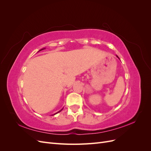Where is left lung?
<instances>
[{"mask_svg": "<svg viewBox=\"0 0 151 151\" xmlns=\"http://www.w3.org/2000/svg\"><path fill=\"white\" fill-rule=\"evenodd\" d=\"M117 57H118V56H117Z\"/></svg>", "mask_w": 151, "mask_h": 151, "instance_id": "left-lung-1", "label": "left lung"}]
</instances>
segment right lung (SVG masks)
<instances>
[{
  "label": "right lung",
  "instance_id": "add662e5",
  "mask_svg": "<svg viewBox=\"0 0 151 151\" xmlns=\"http://www.w3.org/2000/svg\"><path fill=\"white\" fill-rule=\"evenodd\" d=\"M42 50H43V49H42ZM41 50H40V51H41ZM62 109H61V110H60V111H62ZM60 111H59L58 112H60ZM58 112H57V113H58ZM55 114H56V113H55ZM55 114H54V115H55Z\"/></svg>",
  "mask_w": 151,
  "mask_h": 151
}]
</instances>
